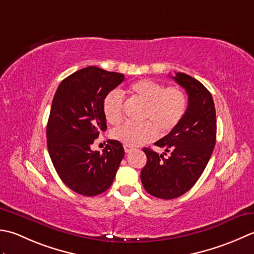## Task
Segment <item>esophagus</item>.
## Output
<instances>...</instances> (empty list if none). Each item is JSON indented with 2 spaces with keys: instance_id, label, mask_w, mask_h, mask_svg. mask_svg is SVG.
<instances>
[{
  "instance_id": "1",
  "label": "esophagus",
  "mask_w": 254,
  "mask_h": 254,
  "mask_svg": "<svg viewBox=\"0 0 254 254\" xmlns=\"http://www.w3.org/2000/svg\"><path fill=\"white\" fill-rule=\"evenodd\" d=\"M124 150H125V152H126V153H128V152H130V151H131L132 148H131V147H129V146H124Z\"/></svg>"
}]
</instances>
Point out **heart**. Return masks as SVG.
Here are the masks:
<instances>
[{
  "instance_id": "heart-1",
  "label": "heart",
  "mask_w": 254,
  "mask_h": 254,
  "mask_svg": "<svg viewBox=\"0 0 254 254\" xmlns=\"http://www.w3.org/2000/svg\"><path fill=\"white\" fill-rule=\"evenodd\" d=\"M131 94L144 103L140 124L126 123L112 131V137L125 146L134 147L154 140L159 130L169 133L177 127L188 106L185 93L177 86L164 87L150 79H142L130 85ZM125 97L120 90H113L103 101V113L111 125L120 124L124 117Z\"/></svg>"
}]
</instances>
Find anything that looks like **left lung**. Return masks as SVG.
<instances>
[{"mask_svg":"<svg viewBox=\"0 0 254 254\" xmlns=\"http://www.w3.org/2000/svg\"><path fill=\"white\" fill-rule=\"evenodd\" d=\"M172 79L188 93V108L179 125L154 142L164 149L162 154L143 148L147 163L140 174L144 190L162 199L177 198L193 188L216 143V111L210 92L182 72H177Z\"/></svg>","mask_w":254,"mask_h":254,"instance_id":"left-lung-1","label":"left lung"}]
</instances>
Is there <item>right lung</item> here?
I'll return each instance as SVG.
<instances>
[{
    "instance_id": "right-lung-1",
    "label": "right lung",
    "mask_w": 254,
    "mask_h": 254,
    "mask_svg": "<svg viewBox=\"0 0 254 254\" xmlns=\"http://www.w3.org/2000/svg\"><path fill=\"white\" fill-rule=\"evenodd\" d=\"M124 79L92 65L66 76L55 93L47 124L49 156L62 182L77 194L104 193L125 156L117 140H108L102 153L91 150L107 128L103 101Z\"/></svg>"
}]
</instances>
